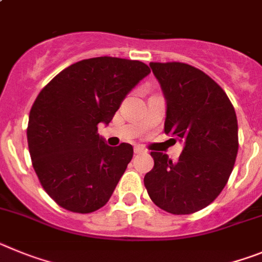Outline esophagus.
I'll list each match as a JSON object with an SVG mask.
<instances>
[{
  "label": "esophagus",
  "instance_id": "obj_1",
  "mask_svg": "<svg viewBox=\"0 0 262 262\" xmlns=\"http://www.w3.org/2000/svg\"><path fill=\"white\" fill-rule=\"evenodd\" d=\"M134 153L136 154H141V153H146V149L142 146H136L134 147Z\"/></svg>",
  "mask_w": 262,
  "mask_h": 262
}]
</instances>
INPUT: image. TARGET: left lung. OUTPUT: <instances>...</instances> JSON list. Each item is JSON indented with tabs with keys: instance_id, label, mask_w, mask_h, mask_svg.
<instances>
[{
	"instance_id": "obj_1",
	"label": "left lung",
	"mask_w": 262,
	"mask_h": 262,
	"mask_svg": "<svg viewBox=\"0 0 262 262\" xmlns=\"http://www.w3.org/2000/svg\"><path fill=\"white\" fill-rule=\"evenodd\" d=\"M150 67L165 93V133L185 142L177 162L151 151L154 167L144 178L153 203L172 215L211 204L226 187L238 150L237 117L227 93L207 74L181 62Z\"/></svg>"
}]
</instances>
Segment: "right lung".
<instances>
[{
  "mask_svg": "<svg viewBox=\"0 0 262 262\" xmlns=\"http://www.w3.org/2000/svg\"><path fill=\"white\" fill-rule=\"evenodd\" d=\"M150 68L140 60L100 56L59 72L31 106L27 144L43 190L62 208L90 213L104 207L133 157L97 133Z\"/></svg>",
  "mask_w": 262,
  "mask_h": 262,
  "instance_id": "add662e5",
  "label": "right lung"
}]
</instances>
